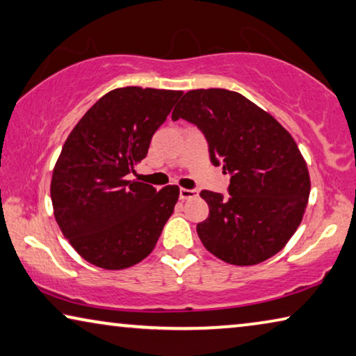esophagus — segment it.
<instances>
[{
  "mask_svg": "<svg viewBox=\"0 0 356 356\" xmlns=\"http://www.w3.org/2000/svg\"><path fill=\"white\" fill-rule=\"evenodd\" d=\"M197 191L195 189H184L181 188L179 189V199L181 200H188V199H194V197H197Z\"/></svg>",
  "mask_w": 356,
  "mask_h": 356,
  "instance_id": "1",
  "label": "esophagus"
}]
</instances>
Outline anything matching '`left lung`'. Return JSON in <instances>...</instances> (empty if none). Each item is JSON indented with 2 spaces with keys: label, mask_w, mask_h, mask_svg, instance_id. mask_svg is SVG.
<instances>
[{
  "label": "left lung",
  "mask_w": 356,
  "mask_h": 356,
  "mask_svg": "<svg viewBox=\"0 0 356 356\" xmlns=\"http://www.w3.org/2000/svg\"><path fill=\"white\" fill-rule=\"evenodd\" d=\"M205 135L210 159L231 173L229 195L202 191L209 218L197 224L204 247L234 266H254L285 248L307 209L310 177L288 130L238 92H186L172 113Z\"/></svg>",
  "instance_id": "1"
}]
</instances>
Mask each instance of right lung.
Instances as JSON below:
<instances>
[{
  "mask_svg": "<svg viewBox=\"0 0 356 356\" xmlns=\"http://www.w3.org/2000/svg\"><path fill=\"white\" fill-rule=\"evenodd\" d=\"M181 90L119 87L103 95L71 130L51 181L54 216L81 258L106 270L138 264L154 250L178 202L127 179Z\"/></svg>",
  "mask_w": 356,
  "mask_h": 356,
  "instance_id": "right-lung-1",
  "label": "right lung"
}]
</instances>
